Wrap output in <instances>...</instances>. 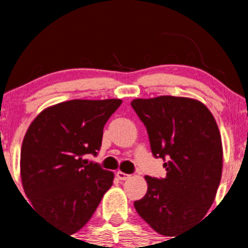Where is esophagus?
Returning <instances> with one entry per match:
<instances>
[{"label": "esophagus", "instance_id": "1", "mask_svg": "<svg viewBox=\"0 0 248 248\" xmlns=\"http://www.w3.org/2000/svg\"><path fill=\"white\" fill-rule=\"evenodd\" d=\"M116 176H117V179H119V180H127V179H129V176H131V175H128V174H126V172L119 170V171H116Z\"/></svg>", "mask_w": 248, "mask_h": 248}]
</instances>
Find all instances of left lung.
<instances>
[{
	"label": "left lung",
	"instance_id": "left-lung-1",
	"mask_svg": "<svg viewBox=\"0 0 248 248\" xmlns=\"http://www.w3.org/2000/svg\"><path fill=\"white\" fill-rule=\"evenodd\" d=\"M131 106L167 170L164 179L145 176L147 192L134 207L155 232L174 236L202 221L215 201L223 168L218 126L204 103L188 97L136 98Z\"/></svg>",
	"mask_w": 248,
	"mask_h": 248
}]
</instances>
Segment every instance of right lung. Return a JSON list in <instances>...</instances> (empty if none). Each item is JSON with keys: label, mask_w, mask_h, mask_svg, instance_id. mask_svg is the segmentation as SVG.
Returning a JSON list of instances; mask_svg holds the SVG:
<instances>
[{"label": "right lung", "mask_w": 248, "mask_h": 248, "mask_svg": "<svg viewBox=\"0 0 248 248\" xmlns=\"http://www.w3.org/2000/svg\"><path fill=\"white\" fill-rule=\"evenodd\" d=\"M121 99H72L47 107L27 128L20 152L25 194L59 231L82 228L111 187L114 172L89 163L97 155L103 127Z\"/></svg>", "instance_id": "obj_1"}]
</instances>
